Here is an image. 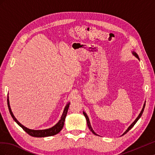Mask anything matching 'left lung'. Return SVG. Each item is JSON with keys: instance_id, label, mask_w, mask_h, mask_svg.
Instances as JSON below:
<instances>
[{"instance_id": "1", "label": "left lung", "mask_w": 155, "mask_h": 155, "mask_svg": "<svg viewBox=\"0 0 155 155\" xmlns=\"http://www.w3.org/2000/svg\"><path fill=\"white\" fill-rule=\"evenodd\" d=\"M133 54L135 56V57L136 58H138L139 60H140V59H139V58H138V54H137V53H136V52H134V51H133ZM145 104H144V105H143V109H142V110H141V112H140V114L138 115V116L137 117V119H136L135 120H134V122L132 124H131L129 127H128V129H127L126 130H125V132L123 134V135L124 134H126L128 132V131L129 130H130L131 129H132L133 128V127L135 125V124L136 123H137V121L140 119V117H141L142 116V114H143V110H144V108H145ZM83 114H84V116H85V118H86V120H87V125H88V128H89V129H90L91 130V132L93 133V134H94L95 135H97L95 132H94V130L92 129V127H91V123H90V121H89V118H88V116L87 115V114L85 113V112H83Z\"/></svg>"}]
</instances>
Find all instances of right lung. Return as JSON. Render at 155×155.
<instances>
[{
  "instance_id": "right-lung-1",
  "label": "right lung",
  "mask_w": 155,
  "mask_h": 155,
  "mask_svg": "<svg viewBox=\"0 0 155 155\" xmlns=\"http://www.w3.org/2000/svg\"><path fill=\"white\" fill-rule=\"evenodd\" d=\"M8 107L9 109V111L10 112V114L14 121L19 125L20 127L22 128V129L24 130L26 133H27L29 135L31 136V137H51V136H54L57 134L59 133L61 129L63 127V125L64 124V120L65 118H66V116L67 114V112L68 110V107L70 104V103H68V104L66 105L65 108L64 109V111L63 112V114L61 117L60 120L58 121V123L57 124H55L54 126H53L52 127L47 129H44V130H33V129H30L26 127L23 125H22L20 122H18V121L16 119V118L14 116L13 112L11 110L10 105V101H9V97L8 96Z\"/></svg>"
}]
</instances>
